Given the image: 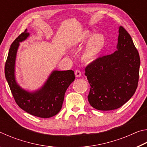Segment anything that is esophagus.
Masks as SVG:
<instances>
[{"label": "esophagus", "mask_w": 147, "mask_h": 147, "mask_svg": "<svg viewBox=\"0 0 147 147\" xmlns=\"http://www.w3.org/2000/svg\"><path fill=\"white\" fill-rule=\"evenodd\" d=\"M75 75L77 77H80L82 76V72L80 71V70H79V69L76 70L75 71Z\"/></svg>", "instance_id": "obj_1"}]
</instances>
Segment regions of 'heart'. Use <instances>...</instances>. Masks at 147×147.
Wrapping results in <instances>:
<instances>
[{"mask_svg":"<svg viewBox=\"0 0 147 147\" xmlns=\"http://www.w3.org/2000/svg\"><path fill=\"white\" fill-rule=\"evenodd\" d=\"M93 34L91 31L86 30L80 32L76 39V43L78 44H82L88 41L82 56L84 60L87 61H93L97 58L106 45V39L103 35Z\"/></svg>","mask_w":147,"mask_h":147,"instance_id":"heart-1","label":"heart"}]
</instances>
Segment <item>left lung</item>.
Wrapping results in <instances>:
<instances>
[{"mask_svg": "<svg viewBox=\"0 0 147 147\" xmlns=\"http://www.w3.org/2000/svg\"><path fill=\"white\" fill-rule=\"evenodd\" d=\"M117 51L89 64L85 75L90 85L88 96L92 107L108 111L119 108L134 95L138 88L140 58L130 35L119 29Z\"/></svg>", "mask_w": 147, "mask_h": 147, "instance_id": "1", "label": "left lung"}]
</instances>
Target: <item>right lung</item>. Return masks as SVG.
<instances>
[{
	"label": "right lung",
	"instance_id": "right-lung-1",
	"mask_svg": "<svg viewBox=\"0 0 147 147\" xmlns=\"http://www.w3.org/2000/svg\"><path fill=\"white\" fill-rule=\"evenodd\" d=\"M27 29L11 45L5 63V76L15 101L20 108L30 115L41 118H49L61 110L65 93L75 79L74 71H54L41 89L29 92L21 88L16 80L15 64L19 43L29 36Z\"/></svg>",
	"mask_w": 147,
	"mask_h": 147
}]
</instances>
